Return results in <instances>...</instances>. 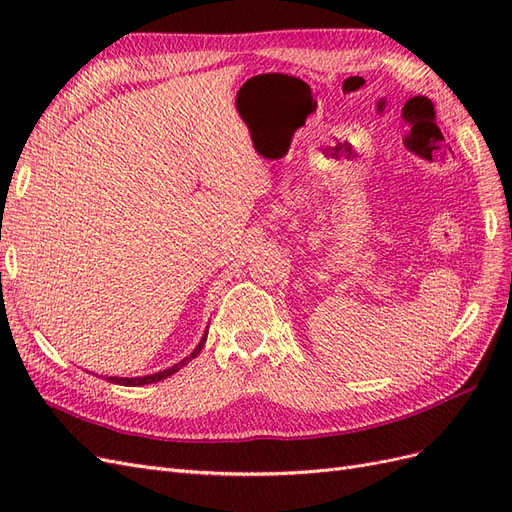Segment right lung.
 <instances>
[{
	"label": "right lung",
	"instance_id": "add662e5",
	"mask_svg": "<svg viewBox=\"0 0 512 512\" xmlns=\"http://www.w3.org/2000/svg\"><path fill=\"white\" fill-rule=\"evenodd\" d=\"M205 342H207V335L200 339V344L196 346V350L188 356V359H183V361H179L177 365H173L170 369H164V371H158V374H153V376H143V378H108L111 382H115V384H121V386H143V384H151V382H158V380H164V378H168V376H173L175 371H179L181 367H185L188 365L192 359H196V354L203 350V346H205Z\"/></svg>",
	"mask_w": 512,
	"mask_h": 512
}]
</instances>
